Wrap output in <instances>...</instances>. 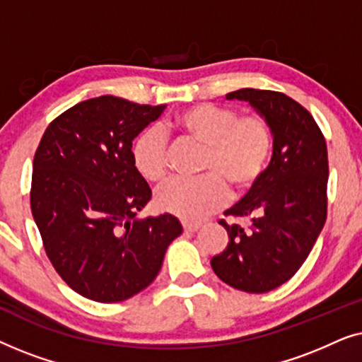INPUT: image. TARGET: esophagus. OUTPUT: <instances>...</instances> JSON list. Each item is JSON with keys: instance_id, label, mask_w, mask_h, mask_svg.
Listing matches in <instances>:
<instances>
[{"instance_id": "obj_1", "label": "esophagus", "mask_w": 362, "mask_h": 362, "mask_svg": "<svg viewBox=\"0 0 362 362\" xmlns=\"http://www.w3.org/2000/svg\"><path fill=\"white\" fill-rule=\"evenodd\" d=\"M182 227H185L186 232H196L201 229V226L194 224V222H182Z\"/></svg>"}]
</instances>
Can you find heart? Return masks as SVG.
<instances>
[{
	"label": "heart",
	"mask_w": 362,
	"mask_h": 362,
	"mask_svg": "<svg viewBox=\"0 0 362 362\" xmlns=\"http://www.w3.org/2000/svg\"><path fill=\"white\" fill-rule=\"evenodd\" d=\"M171 127L187 140L206 148L197 180L168 181L156 192L161 211L197 222L222 207L227 189L242 194L252 189L269 165L274 135L264 117H239L234 108L197 103L176 113ZM132 161L146 181L166 176V140L156 128H146L132 145Z\"/></svg>",
	"instance_id": "heart-1"
}]
</instances>
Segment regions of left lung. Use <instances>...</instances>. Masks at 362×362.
Instances as JSON below:
<instances>
[{"mask_svg": "<svg viewBox=\"0 0 362 362\" xmlns=\"http://www.w3.org/2000/svg\"><path fill=\"white\" fill-rule=\"evenodd\" d=\"M226 98L249 102L265 118L274 150L257 185L224 212L249 217L250 227L221 221L229 244L211 267L232 288L267 293L298 272L323 230L328 150L310 112L285 93L240 88Z\"/></svg>", "mask_w": 362, "mask_h": 362, "instance_id": "obj_1", "label": "left lung"}]
</instances>
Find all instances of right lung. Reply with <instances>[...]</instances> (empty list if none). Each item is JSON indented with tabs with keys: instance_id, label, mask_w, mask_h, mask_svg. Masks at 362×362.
<instances>
[{
	"instance_id": "add662e5",
	"label": "right lung",
	"mask_w": 362,
	"mask_h": 362,
	"mask_svg": "<svg viewBox=\"0 0 362 362\" xmlns=\"http://www.w3.org/2000/svg\"><path fill=\"white\" fill-rule=\"evenodd\" d=\"M166 105L102 95L46 128L33 163L31 211L44 249L78 295L117 303L145 290L181 235L171 214L138 217L151 189L132 161V141Z\"/></svg>"
}]
</instances>
